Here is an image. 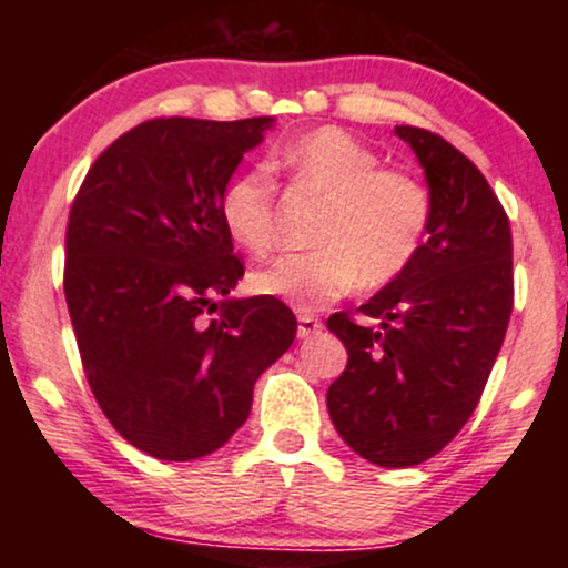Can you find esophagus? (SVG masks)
Wrapping results in <instances>:
<instances>
[{
    "label": "esophagus",
    "mask_w": 568,
    "mask_h": 568,
    "mask_svg": "<svg viewBox=\"0 0 568 568\" xmlns=\"http://www.w3.org/2000/svg\"><path fill=\"white\" fill-rule=\"evenodd\" d=\"M321 328H323V323L317 321L315 315H298V336L302 338L315 336Z\"/></svg>",
    "instance_id": "obj_1"
}]
</instances>
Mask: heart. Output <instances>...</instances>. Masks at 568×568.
<instances>
[{"mask_svg":"<svg viewBox=\"0 0 568 568\" xmlns=\"http://www.w3.org/2000/svg\"><path fill=\"white\" fill-rule=\"evenodd\" d=\"M298 192L323 197L310 253H288L251 275L258 296L298 312L323 310L352 288H384L419 256L433 194L403 168H382L379 154L344 128H312L283 141L270 158ZM226 232L247 253H266L277 234V184L264 168H245L221 189Z\"/></svg>","mask_w":568,"mask_h":568,"instance_id":"1","label":"heart"}]
</instances>
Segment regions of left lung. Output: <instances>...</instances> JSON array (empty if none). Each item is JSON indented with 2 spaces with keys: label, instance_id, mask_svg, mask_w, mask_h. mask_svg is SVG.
Listing matches in <instances>:
<instances>
[{
  "label": "left lung",
  "instance_id": "1",
  "mask_svg": "<svg viewBox=\"0 0 568 568\" xmlns=\"http://www.w3.org/2000/svg\"><path fill=\"white\" fill-rule=\"evenodd\" d=\"M433 194L419 256L361 312L328 331L347 368L328 387L336 433L379 467L422 465L456 438L478 406L513 312V234L484 173L425 128L397 125Z\"/></svg>",
  "mask_w": 568,
  "mask_h": 568
}]
</instances>
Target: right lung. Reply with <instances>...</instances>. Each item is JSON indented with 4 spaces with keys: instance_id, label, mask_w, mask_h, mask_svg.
<instances>
[{
    "instance_id": "obj_1",
    "label": "right lung",
    "mask_w": 568,
    "mask_h": 568,
    "mask_svg": "<svg viewBox=\"0 0 568 568\" xmlns=\"http://www.w3.org/2000/svg\"><path fill=\"white\" fill-rule=\"evenodd\" d=\"M272 122H141L93 162L71 205L63 291L84 376L116 433L154 459L224 446L296 338L280 298H230L245 266L219 213Z\"/></svg>"
}]
</instances>
